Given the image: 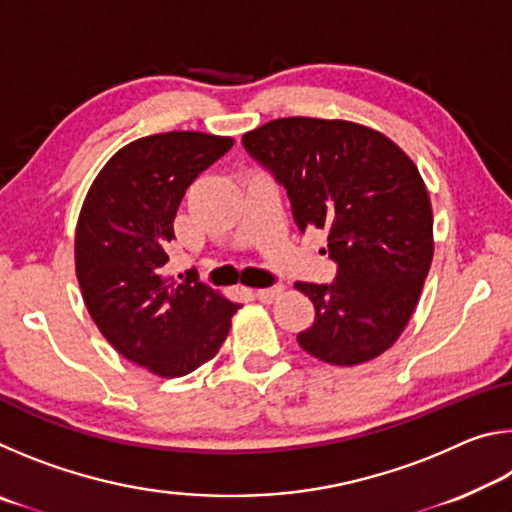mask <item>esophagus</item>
<instances>
[{"label": "esophagus", "instance_id": "esophagus-1", "mask_svg": "<svg viewBox=\"0 0 512 512\" xmlns=\"http://www.w3.org/2000/svg\"><path fill=\"white\" fill-rule=\"evenodd\" d=\"M282 293V287H271V289H257L255 291V298L259 302H273L277 296Z\"/></svg>", "mask_w": 512, "mask_h": 512}]
</instances>
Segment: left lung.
<instances>
[{
  "label": "left lung",
  "mask_w": 512,
  "mask_h": 512,
  "mask_svg": "<svg viewBox=\"0 0 512 512\" xmlns=\"http://www.w3.org/2000/svg\"><path fill=\"white\" fill-rule=\"evenodd\" d=\"M244 146L287 189L298 228L327 232L339 266L332 284L296 282L316 309L300 348L332 366L377 359L409 325L433 259L415 162L391 137L345 119H273Z\"/></svg>",
  "instance_id": "8db88e82"
}]
</instances>
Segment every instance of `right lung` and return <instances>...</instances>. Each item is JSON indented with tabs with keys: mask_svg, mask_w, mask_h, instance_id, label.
<instances>
[{
	"mask_svg": "<svg viewBox=\"0 0 512 512\" xmlns=\"http://www.w3.org/2000/svg\"><path fill=\"white\" fill-rule=\"evenodd\" d=\"M232 144L198 131L140 137L103 164L81 207L74 262L85 307L121 357L158 377L216 357L239 309L194 277L162 275L187 187Z\"/></svg>",
	"mask_w": 512,
	"mask_h": 512,
	"instance_id": "obj_1",
	"label": "right lung"
}]
</instances>
